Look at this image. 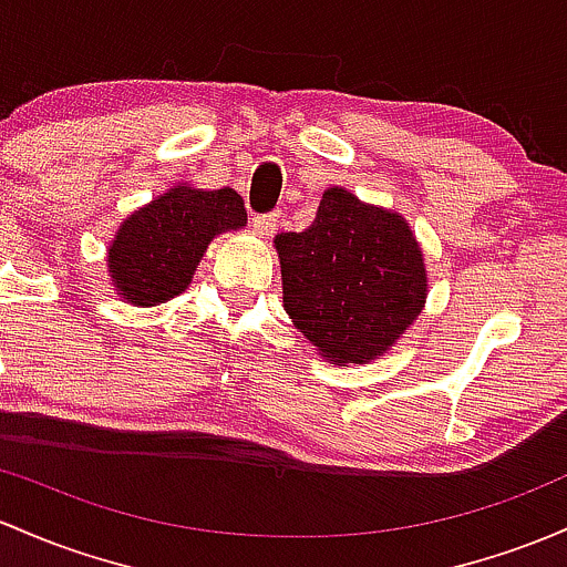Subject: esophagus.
<instances>
[{
  "label": "esophagus",
  "instance_id": "34e87169",
  "mask_svg": "<svg viewBox=\"0 0 567 567\" xmlns=\"http://www.w3.org/2000/svg\"><path fill=\"white\" fill-rule=\"evenodd\" d=\"M277 223H279V215L277 213H269V215H252V228L258 231L260 236H271L277 231Z\"/></svg>",
  "mask_w": 567,
  "mask_h": 567
}]
</instances>
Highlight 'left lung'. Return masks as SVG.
Listing matches in <instances>:
<instances>
[{
    "label": "left lung",
    "mask_w": 567,
    "mask_h": 567,
    "mask_svg": "<svg viewBox=\"0 0 567 567\" xmlns=\"http://www.w3.org/2000/svg\"><path fill=\"white\" fill-rule=\"evenodd\" d=\"M274 245L290 320L336 363L390 350L425 303V266L406 220L344 188L322 193L312 226Z\"/></svg>",
    "instance_id": "8db88e82"
}]
</instances>
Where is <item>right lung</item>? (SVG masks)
<instances>
[{"mask_svg": "<svg viewBox=\"0 0 567 567\" xmlns=\"http://www.w3.org/2000/svg\"><path fill=\"white\" fill-rule=\"evenodd\" d=\"M247 223L234 188H172L134 213L110 247V274L123 298L155 307L183 293L215 234Z\"/></svg>", "mask_w": 567, "mask_h": 567, "instance_id": "obj_1", "label": "right lung"}]
</instances>
